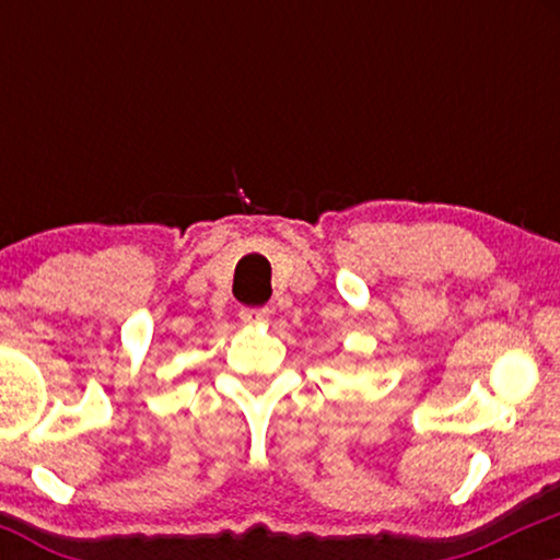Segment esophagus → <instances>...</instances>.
Here are the masks:
<instances>
[{"label":"esophagus","instance_id":"esophagus-1","mask_svg":"<svg viewBox=\"0 0 560 560\" xmlns=\"http://www.w3.org/2000/svg\"><path fill=\"white\" fill-rule=\"evenodd\" d=\"M267 316H270V308H242V311H240L242 324H249V326L265 324Z\"/></svg>","mask_w":560,"mask_h":560}]
</instances>
